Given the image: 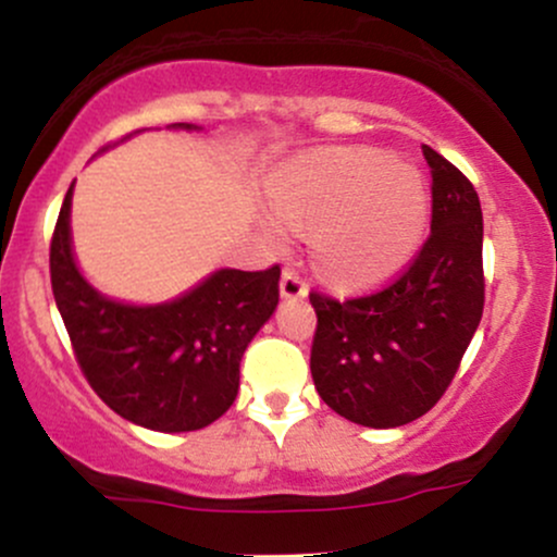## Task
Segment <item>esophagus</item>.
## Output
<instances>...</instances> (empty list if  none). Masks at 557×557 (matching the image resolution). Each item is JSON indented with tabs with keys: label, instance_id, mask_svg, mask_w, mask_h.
<instances>
[{
	"label": "esophagus",
	"instance_id": "obj_1",
	"mask_svg": "<svg viewBox=\"0 0 557 557\" xmlns=\"http://www.w3.org/2000/svg\"><path fill=\"white\" fill-rule=\"evenodd\" d=\"M280 293H283V298H306L309 296V285L304 283L298 272L285 270L283 277H280Z\"/></svg>",
	"mask_w": 557,
	"mask_h": 557
}]
</instances>
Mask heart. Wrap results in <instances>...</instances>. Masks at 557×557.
<instances>
[{
    "mask_svg": "<svg viewBox=\"0 0 557 557\" xmlns=\"http://www.w3.org/2000/svg\"><path fill=\"white\" fill-rule=\"evenodd\" d=\"M270 198L287 225H319L338 214L324 230L319 253L343 280L393 270L419 243L430 209L419 172L374 151H341L280 172ZM267 230L272 238L285 235L280 220L267 222Z\"/></svg>",
    "mask_w": 557,
    "mask_h": 557,
    "instance_id": "obj_1",
    "label": "heart"
}]
</instances>
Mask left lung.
<instances>
[{"mask_svg": "<svg viewBox=\"0 0 557 557\" xmlns=\"http://www.w3.org/2000/svg\"><path fill=\"white\" fill-rule=\"evenodd\" d=\"M432 233L398 280L356 298L311 293V376L335 413L372 430L424 417L458 372L484 309L482 207L474 185L424 146Z\"/></svg>", "mask_w": 557, "mask_h": 557, "instance_id": "1", "label": "left lung"}]
</instances>
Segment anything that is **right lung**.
I'll return each instance as SVG.
<instances>
[{
    "mask_svg": "<svg viewBox=\"0 0 557 557\" xmlns=\"http://www.w3.org/2000/svg\"><path fill=\"white\" fill-rule=\"evenodd\" d=\"M172 131H201L175 123ZM70 185L49 270L88 385L114 413L154 432L203 430L233 406L240 359L280 300V267L216 270L162 304H125L83 277L70 233Z\"/></svg>",
    "mask_w": 557,
    "mask_h": 557,
    "instance_id": "add662e5",
    "label": "right lung"
}]
</instances>
